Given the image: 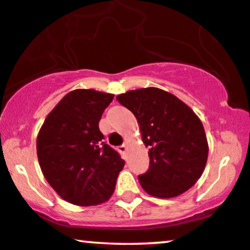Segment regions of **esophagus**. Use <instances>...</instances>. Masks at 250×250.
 <instances>
[{
  "label": "esophagus",
  "mask_w": 250,
  "mask_h": 250,
  "mask_svg": "<svg viewBox=\"0 0 250 250\" xmlns=\"http://www.w3.org/2000/svg\"><path fill=\"white\" fill-rule=\"evenodd\" d=\"M126 146H127V145H126V143H124V145H122V146H118V151L119 152H121V153H125L126 152Z\"/></svg>",
  "instance_id": "34e87169"
}]
</instances>
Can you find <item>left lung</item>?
Masks as SVG:
<instances>
[{
	"mask_svg": "<svg viewBox=\"0 0 250 250\" xmlns=\"http://www.w3.org/2000/svg\"><path fill=\"white\" fill-rule=\"evenodd\" d=\"M138 119L150 166L139 175L146 193L173 198L189 190L204 173L208 143L203 123L192 109L168 92L139 88L116 97Z\"/></svg>",
	"mask_w": 250,
	"mask_h": 250,
	"instance_id": "obj_1",
	"label": "left lung"
}]
</instances>
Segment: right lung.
<instances>
[{
	"instance_id": "right-lung-1",
	"label": "right lung",
	"mask_w": 250,
	"mask_h": 250,
	"mask_svg": "<svg viewBox=\"0 0 250 250\" xmlns=\"http://www.w3.org/2000/svg\"><path fill=\"white\" fill-rule=\"evenodd\" d=\"M114 94L74 90L46 116L36 148L42 173L53 190L68 203L95 206L115 190L125 162L102 141L99 122Z\"/></svg>"
}]
</instances>
